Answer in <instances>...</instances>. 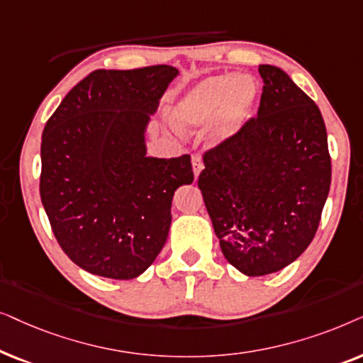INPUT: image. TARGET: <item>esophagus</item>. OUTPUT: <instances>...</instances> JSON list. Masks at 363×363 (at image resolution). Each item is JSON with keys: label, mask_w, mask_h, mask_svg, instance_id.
<instances>
[{"label": "esophagus", "mask_w": 363, "mask_h": 363, "mask_svg": "<svg viewBox=\"0 0 363 363\" xmlns=\"http://www.w3.org/2000/svg\"><path fill=\"white\" fill-rule=\"evenodd\" d=\"M202 167H204V166H202V157L199 156V154H194V156H192V171H194L196 179L199 177Z\"/></svg>", "instance_id": "esophagus-1"}]
</instances>
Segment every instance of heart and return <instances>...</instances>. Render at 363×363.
<instances>
[{"instance_id":"1","label":"heart","mask_w":363,"mask_h":363,"mask_svg":"<svg viewBox=\"0 0 363 363\" xmlns=\"http://www.w3.org/2000/svg\"><path fill=\"white\" fill-rule=\"evenodd\" d=\"M259 98L260 88L252 74L209 76L174 106L172 121L182 131H196L216 119L211 138L212 143L222 144L242 131Z\"/></svg>"}]
</instances>
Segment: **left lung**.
I'll return each mask as SVG.
<instances>
[{
  "label": "left lung",
  "mask_w": 363,
  "mask_h": 363,
  "mask_svg": "<svg viewBox=\"0 0 363 363\" xmlns=\"http://www.w3.org/2000/svg\"><path fill=\"white\" fill-rule=\"evenodd\" d=\"M259 74L257 118L204 154L197 181L222 254L249 277L301 257L332 177L320 109L280 67L259 65Z\"/></svg>",
  "instance_id": "obj_1"
}]
</instances>
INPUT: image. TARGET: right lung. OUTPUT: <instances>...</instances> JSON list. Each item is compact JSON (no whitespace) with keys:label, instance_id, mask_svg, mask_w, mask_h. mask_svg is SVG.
Listing matches in <instances>:
<instances>
[{"label":"right lung","instance_id":"1","mask_svg":"<svg viewBox=\"0 0 363 363\" xmlns=\"http://www.w3.org/2000/svg\"><path fill=\"white\" fill-rule=\"evenodd\" d=\"M179 71L98 69L57 106L41 138V202L57 242L101 277L136 279L167 240L191 157L147 156L146 133Z\"/></svg>","mask_w":363,"mask_h":363}]
</instances>
